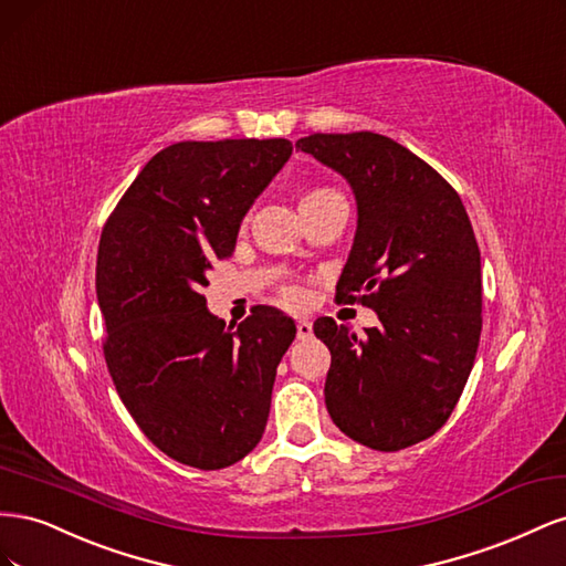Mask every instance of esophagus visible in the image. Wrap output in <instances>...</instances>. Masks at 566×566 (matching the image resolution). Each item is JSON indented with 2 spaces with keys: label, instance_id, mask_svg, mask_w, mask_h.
<instances>
[{
  "label": "esophagus",
  "instance_id": "1",
  "mask_svg": "<svg viewBox=\"0 0 566 566\" xmlns=\"http://www.w3.org/2000/svg\"><path fill=\"white\" fill-rule=\"evenodd\" d=\"M314 335V325L310 318H300L297 321V337L300 339H310Z\"/></svg>",
  "mask_w": 566,
  "mask_h": 566
}]
</instances>
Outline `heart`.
Segmentation results:
<instances>
[{"label":"heart","mask_w":566,"mask_h":566,"mask_svg":"<svg viewBox=\"0 0 566 566\" xmlns=\"http://www.w3.org/2000/svg\"><path fill=\"white\" fill-rule=\"evenodd\" d=\"M328 193H333V191H323V188H321V191H312L310 196H304V200H314V198L328 196ZM304 200H302V202H304ZM285 300H290V302H297V300H302V295L297 293V290H287V293H285Z\"/></svg>","instance_id":"b5f03b06"}]
</instances>
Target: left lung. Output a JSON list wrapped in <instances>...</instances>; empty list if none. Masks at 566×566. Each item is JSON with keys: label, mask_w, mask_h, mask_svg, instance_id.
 Returning <instances> with one entry per match:
<instances>
[{"label": "left lung", "mask_w": 566, "mask_h": 566, "mask_svg": "<svg viewBox=\"0 0 566 566\" xmlns=\"http://www.w3.org/2000/svg\"><path fill=\"white\" fill-rule=\"evenodd\" d=\"M295 146L352 186L356 233L337 297L380 318L364 337L316 318L314 333L331 349L325 406L368 449L413 447L453 413L482 335L470 217L451 184L389 136L312 134Z\"/></svg>", "instance_id": "8db88e82"}]
</instances>
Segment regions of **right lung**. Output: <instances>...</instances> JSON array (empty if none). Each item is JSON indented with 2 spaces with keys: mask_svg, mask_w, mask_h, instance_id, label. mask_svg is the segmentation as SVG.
Here are the masks:
<instances>
[{
  "mask_svg": "<svg viewBox=\"0 0 566 566\" xmlns=\"http://www.w3.org/2000/svg\"><path fill=\"white\" fill-rule=\"evenodd\" d=\"M290 156L287 139L167 146L101 233L96 297L111 378L142 432L184 465L229 468L264 434L295 321L254 306L227 328L202 287L212 262L233 254L243 217Z\"/></svg>",
  "mask_w": 566,
  "mask_h": 566,
  "instance_id": "right-lung-1",
  "label": "right lung"
}]
</instances>
